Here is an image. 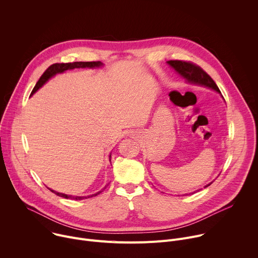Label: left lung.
<instances>
[{"label":"left lung","instance_id":"obj_1","mask_svg":"<svg viewBox=\"0 0 258 258\" xmlns=\"http://www.w3.org/2000/svg\"><path fill=\"white\" fill-rule=\"evenodd\" d=\"M166 63L172 69H174V71L177 72L178 75L186 81V83L211 89V90L217 92L220 96H222V93H220L216 84L213 82V80L207 75V73L201 67H199V66H197V65H195L191 62L179 61V60H170V61H167ZM212 182L213 181L207 183V185L204 188H207L208 186H210ZM198 191L199 190H197L196 192H198ZM196 192H193V193H196ZM193 193H190V194H193ZM186 195H188V194H186Z\"/></svg>","mask_w":258,"mask_h":258}]
</instances>
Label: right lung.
Instances as JSON below:
<instances>
[{
    "mask_svg": "<svg viewBox=\"0 0 258 258\" xmlns=\"http://www.w3.org/2000/svg\"><path fill=\"white\" fill-rule=\"evenodd\" d=\"M104 64L100 61H96V62H72V63H55L53 65H51L44 73L43 76L40 78L39 82L36 83V85L34 86L30 96H32L35 92H38L49 80H51L53 77H55L56 75H59V73H63L65 72L66 70H71V69H75V68H101L103 67ZM111 154L109 155V161L111 162ZM107 186H105L106 188ZM104 188V189H105ZM51 192H53L54 194L60 196V197H63L65 199H71V200H83V199H88V198H91V197H94V196H97L99 195L102 191H99L95 194H92V195H88V196H73V195H67V194H64V193H59V192H56L50 188H48Z\"/></svg>",
    "mask_w": 258,
    "mask_h": 258,
    "instance_id": "add662e5",
    "label": "right lung"
}]
</instances>
